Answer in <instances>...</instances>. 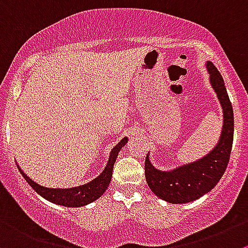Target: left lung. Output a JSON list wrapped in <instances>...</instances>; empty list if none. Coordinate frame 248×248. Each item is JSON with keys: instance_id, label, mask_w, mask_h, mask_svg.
Masks as SVG:
<instances>
[{"instance_id": "obj_1", "label": "left lung", "mask_w": 248, "mask_h": 248, "mask_svg": "<svg viewBox=\"0 0 248 248\" xmlns=\"http://www.w3.org/2000/svg\"><path fill=\"white\" fill-rule=\"evenodd\" d=\"M211 84L223 108L224 124L218 145L212 152L193 163L171 171L155 169L146 155L145 176L148 187L159 199L170 203H187L203 196L218 184L228 167L234 140V112L223 77L216 65L207 62Z\"/></svg>"}]
</instances>
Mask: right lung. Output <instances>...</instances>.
<instances>
[{
	"label": "right lung",
	"instance_id": "add662e5",
	"mask_svg": "<svg viewBox=\"0 0 248 248\" xmlns=\"http://www.w3.org/2000/svg\"><path fill=\"white\" fill-rule=\"evenodd\" d=\"M126 142H128V138H124L122 139V141H120L115 147H113L105 170H103L97 178L93 179V180L90 181V183L85 184V185L78 186V187H72V188L45 187V186H41L39 185V184L35 183V181H32L27 174L23 173V170L19 168V167H18V169H19L23 178L29 183V185L31 186L37 193H39L40 196L46 199L47 201L52 202V203L60 204V206H64V207H81V206H85V204L91 203V202H93L95 200H97L98 197L102 196L103 193H105V191L107 190L108 185H109L110 183V178H112L113 166H114L115 163L118 153H119L120 148H122L123 146H125Z\"/></svg>",
	"mask_w": 248,
	"mask_h": 248
}]
</instances>
